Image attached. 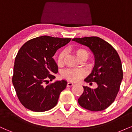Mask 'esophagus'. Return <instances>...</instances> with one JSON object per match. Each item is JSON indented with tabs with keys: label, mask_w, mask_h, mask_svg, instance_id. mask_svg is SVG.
Here are the masks:
<instances>
[{
	"label": "esophagus",
	"mask_w": 132,
	"mask_h": 132,
	"mask_svg": "<svg viewBox=\"0 0 132 132\" xmlns=\"http://www.w3.org/2000/svg\"><path fill=\"white\" fill-rule=\"evenodd\" d=\"M73 85H74L73 83L70 82H68V84H67V86H68V87H71V86H72Z\"/></svg>",
	"instance_id": "1"
}]
</instances>
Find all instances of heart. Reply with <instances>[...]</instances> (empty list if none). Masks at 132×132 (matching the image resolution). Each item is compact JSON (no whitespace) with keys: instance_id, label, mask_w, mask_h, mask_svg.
Masks as SVG:
<instances>
[{"instance_id":"b5f03b06","label":"heart","mask_w":132,"mask_h":132,"mask_svg":"<svg viewBox=\"0 0 132 132\" xmlns=\"http://www.w3.org/2000/svg\"><path fill=\"white\" fill-rule=\"evenodd\" d=\"M74 54L78 59L79 61L84 60V61L88 59L89 52L88 50L83 48H76L73 49ZM65 57V51H63L59 54L57 59V63L59 66H61L64 63ZM84 76V72L81 69H68L63 72V76L69 81L76 82L78 81Z\"/></svg>"}]
</instances>
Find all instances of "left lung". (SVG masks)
<instances>
[{"mask_svg":"<svg viewBox=\"0 0 132 132\" xmlns=\"http://www.w3.org/2000/svg\"><path fill=\"white\" fill-rule=\"evenodd\" d=\"M72 41L89 47L94 55L95 64L84 81L95 82L97 87L83 86L84 92L78 99L80 105L90 111H101L116 99L123 79V71L119 54L113 47L97 37L73 38Z\"/></svg>","mask_w":132,"mask_h":132,"instance_id":"8db88e82","label":"left lung"}]
</instances>
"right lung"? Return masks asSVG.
<instances>
[{"label":"right lung","mask_w":132,"mask_h":132,"mask_svg":"<svg viewBox=\"0 0 132 132\" xmlns=\"http://www.w3.org/2000/svg\"><path fill=\"white\" fill-rule=\"evenodd\" d=\"M71 38L42 36L31 39L19 50L15 60L12 83L20 102L34 112H45L57 104L67 81H56L45 86L48 79L55 78L58 71L53 56Z\"/></svg>","instance_id":"right-lung-1"}]
</instances>
